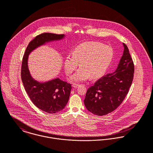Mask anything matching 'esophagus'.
I'll use <instances>...</instances> for the list:
<instances>
[{"label": "esophagus", "mask_w": 153, "mask_h": 153, "mask_svg": "<svg viewBox=\"0 0 153 153\" xmlns=\"http://www.w3.org/2000/svg\"><path fill=\"white\" fill-rule=\"evenodd\" d=\"M79 86H80V85H79V84H72V87L74 88H78Z\"/></svg>", "instance_id": "34e87169"}]
</instances>
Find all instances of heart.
Wrapping results in <instances>:
<instances>
[{"label": "heart", "mask_w": 153, "mask_h": 153, "mask_svg": "<svg viewBox=\"0 0 153 153\" xmlns=\"http://www.w3.org/2000/svg\"><path fill=\"white\" fill-rule=\"evenodd\" d=\"M113 57V52L108 46L95 42H87L77 46L73 55H68L64 61L66 73L71 74L78 66H81L71 77L75 82L87 81L91 76H100L109 66Z\"/></svg>", "instance_id": "heart-1"}]
</instances>
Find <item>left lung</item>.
Returning <instances> with one entry per match:
<instances>
[{
  "label": "left lung",
  "mask_w": 153,
  "mask_h": 153,
  "mask_svg": "<svg viewBox=\"0 0 153 153\" xmlns=\"http://www.w3.org/2000/svg\"><path fill=\"white\" fill-rule=\"evenodd\" d=\"M123 44V55L116 69L100 78L86 93L85 106L95 115H105L117 109L131 87L134 66L127 46Z\"/></svg>",
  "instance_id": "left-lung-1"
}]
</instances>
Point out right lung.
<instances>
[{
	"instance_id": "right-lung-1",
	"label": "right lung",
	"mask_w": 153,
	"mask_h": 153,
	"mask_svg": "<svg viewBox=\"0 0 153 153\" xmlns=\"http://www.w3.org/2000/svg\"><path fill=\"white\" fill-rule=\"evenodd\" d=\"M65 35L44 33L29 42L25 51L21 69V78L25 89L33 104L42 111L54 114L64 109L68 102L71 85L59 78L41 82L35 79L28 68L29 55L35 49L47 43L63 39Z\"/></svg>"
}]
</instances>
